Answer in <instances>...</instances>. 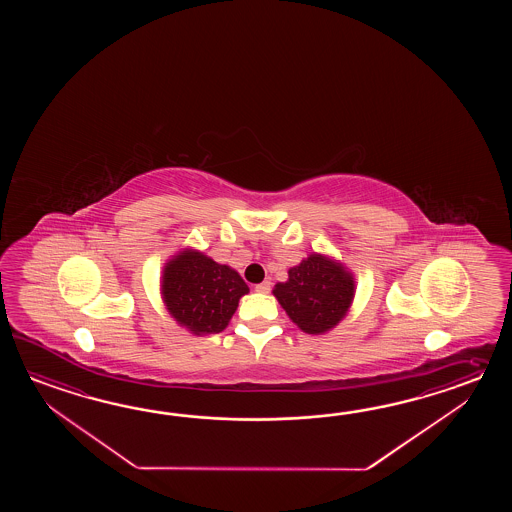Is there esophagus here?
I'll return each mask as SVG.
<instances>
[{
	"label": "esophagus",
	"mask_w": 512,
	"mask_h": 512,
	"mask_svg": "<svg viewBox=\"0 0 512 512\" xmlns=\"http://www.w3.org/2000/svg\"><path fill=\"white\" fill-rule=\"evenodd\" d=\"M256 293H269L271 291V282H261L254 287Z\"/></svg>",
	"instance_id": "esophagus-1"
}]
</instances>
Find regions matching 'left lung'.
Returning <instances> with one entry per match:
<instances>
[{
    "instance_id": "obj_1",
    "label": "left lung",
    "mask_w": 512,
    "mask_h": 512,
    "mask_svg": "<svg viewBox=\"0 0 512 512\" xmlns=\"http://www.w3.org/2000/svg\"><path fill=\"white\" fill-rule=\"evenodd\" d=\"M287 274V282L276 283L272 294L304 333L324 335L346 318L357 283L342 261L311 252Z\"/></svg>"
}]
</instances>
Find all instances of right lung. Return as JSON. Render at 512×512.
<instances>
[{"label":"right lung","mask_w":512,"mask_h":512,"mask_svg":"<svg viewBox=\"0 0 512 512\" xmlns=\"http://www.w3.org/2000/svg\"><path fill=\"white\" fill-rule=\"evenodd\" d=\"M249 293L240 272L205 252L186 247L164 263L161 298L175 322L192 335H214L229 326L241 296Z\"/></svg>","instance_id":"obj_1"}]
</instances>
